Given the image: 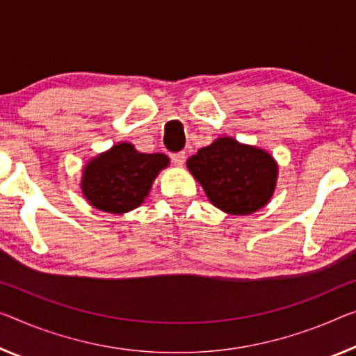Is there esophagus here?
<instances>
[{
  "label": "esophagus",
  "instance_id": "esophagus-1",
  "mask_svg": "<svg viewBox=\"0 0 356 356\" xmlns=\"http://www.w3.org/2000/svg\"><path fill=\"white\" fill-rule=\"evenodd\" d=\"M172 162L175 163L177 167H181L184 163V159H186V154L184 152H177V154H172Z\"/></svg>",
  "mask_w": 356,
  "mask_h": 356
}]
</instances>
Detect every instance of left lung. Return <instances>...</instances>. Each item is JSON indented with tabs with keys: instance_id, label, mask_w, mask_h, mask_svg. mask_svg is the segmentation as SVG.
I'll return each instance as SVG.
<instances>
[{
	"instance_id": "1",
	"label": "left lung",
	"mask_w": 356,
	"mask_h": 356,
	"mask_svg": "<svg viewBox=\"0 0 356 356\" xmlns=\"http://www.w3.org/2000/svg\"><path fill=\"white\" fill-rule=\"evenodd\" d=\"M186 167L216 209L235 216L256 213L277 188L278 163L262 147L220 136L191 156Z\"/></svg>"
}]
</instances>
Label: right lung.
I'll use <instances>...</instances> for the list:
<instances>
[{
    "instance_id": "right-lung-1",
    "label": "right lung",
    "mask_w": 356,
    "mask_h": 356,
    "mask_svg": "<svg viewBox=\"0 0 356 356\" xmlns=\"http://www.w3.org/2000/svg\"><path fill=\"white\" fill-rule=\"evenodd\" d=\"M168 165L165 154H145L121 141L86 163L81 191L94 209L122 215L143 204L157 175Z\"/></svg>"
}]
</instances>
